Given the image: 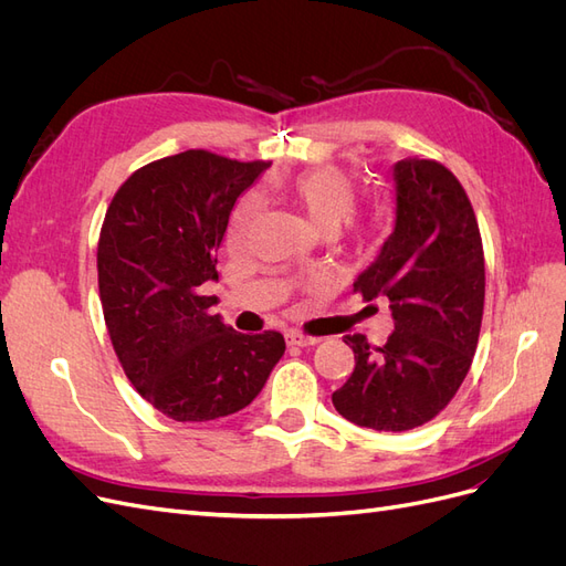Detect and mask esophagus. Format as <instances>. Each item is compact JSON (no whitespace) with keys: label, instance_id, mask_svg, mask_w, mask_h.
I'll return each mask as SVG.
<instances>
[{"label":"esophagus","instance_id":"esophagus-1","mask_svg":"<svg viewBox=\"0 0 566 566\" xmlns=\"http://www.w3.org/2000/svg\"><path fill=\"white\" fill-rule=\"evenodd\" d=\"M285 339H287V345H293V347H314L316 342H318V337L304 335V333H300V331H287V333H285Z\"/></svg>","mask_w":566,"mask_h":566}]
</instances>
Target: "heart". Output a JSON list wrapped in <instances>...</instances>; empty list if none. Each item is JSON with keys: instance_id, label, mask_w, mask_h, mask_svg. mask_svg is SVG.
Masks as SVG:
<instances>
[{"instance_id": "obj_1", "label": "heart", "mask_w": 566, "mask_h": 566, "mask_svg": "<svg viewBox=\"0 0 566 566\" xmlns=\"http://www.w3.org/2000/svg\"><path fill=\"white\" fill-rule=\"evenodd\" d=\"M290 198H293L306 219L318 231H337L345 221L352 219L356 202H358V191L356 184L352 181L349 175L342 172L337 167H314L306 169V172L297 175L287 186ZM256 219V202L252 198L243 200L241 208L235 210L229 238L231 243H243L245 235L250 233L252 224Z\"/></svg>"}]
</instances>
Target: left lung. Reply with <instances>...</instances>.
I'll return each mask as SVG.
<instances>
[{"label": "left lung", "instance_id": "obj_1", "mask_svg": "<svg viewBox=\"0 0 566 566\" xmlns=\"http://www.w3.org/2000/svg\"><path fill=\"white\" fill-rule=\"evenodd\" d=\"M397 224L354 293L389 300L394 333L382 347L347 335L352 378L333 391L342 418L406 432L437 418L472 366L484 316V248L472 202L449 167L394 165Z\"/></svg>", "mask_w": 566, "mask_h": 566}]
</instances>
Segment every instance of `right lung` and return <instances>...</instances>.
Returning <instances> with one entry per match:
<instances>
[{
	"instance_id": "add662e5",
	"label": "right lung",
	"mask_w": 566,
	"mask_h": 566,
	"mask_svg": "<svg viewBox=\"0 0 566 566\" xmlns=\"http://www.w3.org/2000/svg\"><path fill=\"white\" fill-rule=\"evenodd\" d=\"M269 165L184 150L132 172L106 210L96 269L113 349L134 389L177 422L245 408L285 352L281 333H235L202 295L235 198Z\"/></svg>"
}]
</instances>
